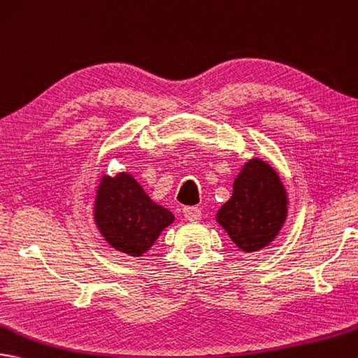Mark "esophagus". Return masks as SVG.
Instances as JSON below:
<instances>
[{
  "instance_id": "34e87169",
  "label": "esophagus",
  "mask_w": 358,
  "mask_h": 358,
  "mask_svg": "<svg viewBox=\"0 0 358 358\" xmlns=\"http://www.w3.org/2000/svg\"><path fill=\"white\" fill-rule=\"evenodd\" d=\"M182 215H185V218L187 221L196 222V221L201 220V209H199V207L189 206V207H185V209H182Z\"/></svg>"
}]
</instances>
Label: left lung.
Instances as JSON below:
<instances>
[{
    "label": "left lung",
    "mask_w": 358,
    "mask_h": 358,
    "mask_svg": "<svg viewBox=\"0 0 358 358\" xmlns=\"http://www.w3.org/2000/svg\"><path fill=\"white\" fill-rule=\"evenodd\" d=\"M287 192L268 163L248 160L234 182V194L217 213L220 226L239 250L256 252L276 238L287 218Z\"/></svg>",
    "instance_id": "obj_1"
}]
</instances>
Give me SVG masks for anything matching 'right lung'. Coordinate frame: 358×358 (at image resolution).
<instances>
[{
  "instance_id": "right-lung-1",
  "label": "right lung",
  "mask_w": 358,
  "mask_h": 358,
  "mask_svg": "<svg viewBox=\"0 0 358 358\" xmlns=\"http://www.w3.org/2000/svg\"><path fill=\"white\" fill-rule=\"evenodd\" d=\"M94 221L106 243L115 250L141 256L173 222V215L154 203L134 177L120 172L115 177L101 178Z\"/></svg>"
}]
</instances>
